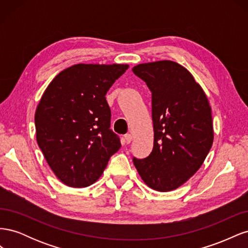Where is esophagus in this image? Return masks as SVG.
Masks as SVG:
<instances>
[{"mask_svg": "<svg viewBox=\"0 0 248 248\" xmlns=\"http://www.w3.org/2000/svg\"><path fill=\"white\" fill-rule=\"evenodd\" d=\"M124 140H125V142H126V144H130V142H131V140H132V136H131V134H126V136L124 137Z\"/></svg>", "mask_w": 248, "mask_h": 248, "instance_id": "34e87169", "label": "esophagus"}]
</instances>
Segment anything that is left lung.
I'll use <instances>...</instances> for the list:
<instances>
[{
	"instance_id": "1",
	"label": "left lung",
	"mask_w": 248,
	"mask_h": 248,
	"mask_svg": "<svg viewBox=\"0 0 248 248\" xmlns=\"http://www.w3.org/2000/svg\"><path fill=\"white\" fill-rule=\"evenodd\" d=\"M133 73L152 93L153 150L133 158L144 182L157 191H170L196 174L213 144L211 108L192 74L172 61L134 66Z\"/></svg>"
}]
</instances>
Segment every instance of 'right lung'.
<instances>
[{
    "instance_id": "obj_1",
    "label": "right lung",
    "mask_w": 248,
    "mask_h": 248,
    "mask_svg": "<svg viewBox=\"0 0 248 248\" xmlns=\"http://www.w3.org/2000/svg\"><path fill=\"white\" fill-rule=\"evenodd\" d=\"M128 65L77 64L60 72L35 112L36 138L60 181L81 188L96 182L121 147L110 127L106 95Z\"/></svg>"
}]
</instances>
